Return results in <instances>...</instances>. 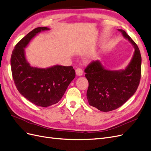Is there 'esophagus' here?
Masks as SVG:
<instances>
[{"label": "esophagus", "mask_w": 151, "mask_h": 151, "mask_svg": "<svg viewBox=\"0 0 151 151\" xmlns=\"http://www.w3.org/2000/svg\"><path fill=\"white\" fill-rule=\"evenodd\" d=\"M76 74L77 76H81L83 74V70H82L81 68H78L76 70Z\"/></svg>", "instance_id": "1"}]
</instances>
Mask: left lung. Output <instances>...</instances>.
<instances>
[{"instance_id":"obj_1","label":"left lung","mask_w":151,"mask_h":151,"mask_svg":"<svg viewBox=\"0 0 151 151\" xmlns=\"http://www.w3.org/2000/svg\"><path fill=\"white\" fill-rule=\"evenodd\" d=\"M134 48L133 56L124 69H106L100 60L86 67L85 76L89 83L87 98L89 104L107 112L120 107L134 94L141 76V55L137 45L126 32L118 29Z\"/></svg>"}]
</instances>
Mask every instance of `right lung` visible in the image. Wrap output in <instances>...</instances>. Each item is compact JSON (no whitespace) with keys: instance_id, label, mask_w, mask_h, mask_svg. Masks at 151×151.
<instances>
[{"instance_id":"obj_1","label":"right lung","mask_w":151,"mask_h":151,"mask_svg":"<svg viewBox=\"0 0 151 151\" xmlns=\"http://www.w3.org/2000/svg\"><path fill=\"white\" fill-rule=\"evenodd\" d=\"M48 30L47 27H38L29 32L16 45L11 58L12 74L18 91L32 103L45 108L60 101L76 77L72 66L40 68L31 66L26 60L24 49L36 35Z\"/></svg>"}]
</instances>
